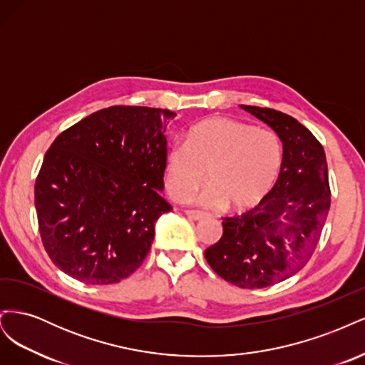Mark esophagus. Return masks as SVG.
<instances>
[{
  "label": "esophagus",
  "mask_w": 365,
  "mask_h": 365,
  "mask_svg": "<svg viewBox=\"0 0 365 365\" xmlns=\"http://www.w3.org/2000/svg\"><path fill=\"white\" fill-rule=\"evenodd\" d=\"M185 215L189 216L190 219H195V220H200V219L207 216V213L200 212V210H185Z\"/></svg>",
  "instance_id": "obj_1"
}]
</instances>
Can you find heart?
<instances>
[{
	"mask_svg": "<svg viewBox=\"0 0 365 365\" xmlns=\"http://www.w3.org/2000/svg\"><path fill=\"white\" fill-rule=\"evenodd\" d=\"M283 145L271 129L254 128L227 117L205 118L165 152V189L175 201L185 197L205 178L197 196L204 205L244 210L269 192L280 173Z\"/></svg>",
	"mask_w": 365,
	"mask_h": 365,
	"instance_id": "heart-1",
	"label": "heart"
}]
</instances>
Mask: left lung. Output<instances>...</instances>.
I'll return each mask as SVG.
<instances>
[{
  "label": "left lung",
  "mask_w": 365,
  "mask_h": 365,
  "mask_svg": "<svg viewBox=\"0 0 365 365\" xmlns=\"http://www.w3.org/2000/svg\"><path fill=\"white\" fill-rule=\"evenodd\" d=\"M283 143V163L271 192L245 213L222 217L224 233L205 250L212 269L244 289L292 277L312 257L330 207L324 149L294 117L240 105Z\"/></svg>",
  "instance_id": "obj_1"
}]
</instances>
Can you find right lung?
I'll return each mask as SVG.
<instances>
[{
	"label": "right lung",
	"mask_w": 365,
	"mask_h": 365,
	"mask_svg": "<svg viewBox=\"0 0 365 365\" xmlns=\"http://www.w3.org/2000/svg\"><path fill=\"white\" fill-rule=\"evenodd\" d=\"M176 114L109 106L65 129L43 157L35 207L51 262L86 284L118 283L150 250L164 189L165 126Z\"/></svg>",
	"instance_id": "1"
}]
</instances>
